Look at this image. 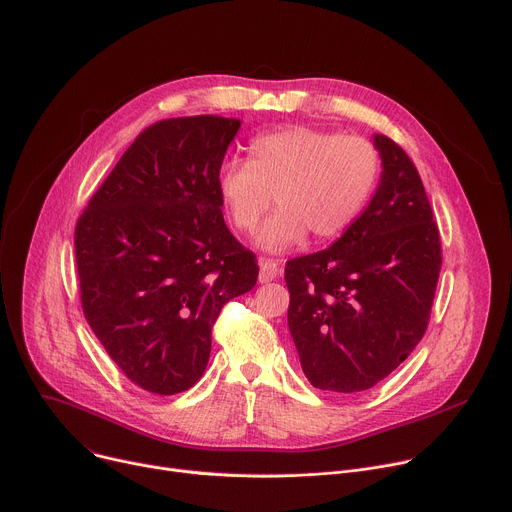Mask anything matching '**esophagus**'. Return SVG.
<instances>
[{
	"mask_svg": "<svg viewBox=\"0 0 512 512\" xmlns=\"http://www.w3.org/2000/svg\"><path fill=\"white\" fill-rule=\"evenodd\" d=\"M259 267H261V271H259V281L261 283H269V281H273L277 275H279V263L277 261H273V259H261L259 261Z\"/></svg>",
	"mask_w": 512,
	"mask_h": 512,
	"instance_id": "34e87169",
	"label": "esophagus"
}]
</instances>
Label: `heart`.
Returning a JSON list of instances; mask_svg holds the SVG:
<instances>
[{
  "instance_id": "b5f03b06",
  "label": "heart",
  "mask_w": 512,
  "mask_h": 512,
  "mask_svg": "<svg viewBox=\"0 0 512 512\" xmlns=\"http://www.w3.org/2000/svg\"><path fill=\"white\" fill-rule=\"evenodd\" d=\"M381 152L360 135L291 125L257 135L247 162L229 160L218 170V196L239 233H253L273 204L277 210L257 235V245L281 253L306 235L324 243L342 235L373 196Z\"/></svg>"
}]
</instances>
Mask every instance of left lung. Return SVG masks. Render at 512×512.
Returning a JSON list of instances; mask_svg holds the SVG:
<instances>
[{
  "label": "left lung",
  "mask_w": 512,
  "mask_h": 512,
  "mask_svg": "<svg viewBox=\"0 0 512 512\" xmlns=\"http://www.w3.org/2000/svg\"><path fill=\"white\" fill-rule=\"evenodd\" d=\"M383 174L364 212L328 249L289 259L287 324L322 391H367L427 330L442 269L437 223L411 158L375 135Z\"/></svg>",
  "instance_id": "8db88e82"
}]
</instances>
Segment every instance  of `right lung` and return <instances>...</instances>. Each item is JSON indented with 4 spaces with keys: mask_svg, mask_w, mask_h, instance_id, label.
<instances>
[{
    "mask_svg": "<svg viewBox=\"0 0 512 512\" xmlns=\"http://www.w3.org/2000/svg\"><path fill=\"white\" fill-rule=\"evenodd\" d=\"M239 127L196 115L143 129L77 221L85 318L123 375L156 395L196 385L218 314L257 283L216 186Z\"/></svg>",
    "mask_w": 512,
    "mask_h": 512,
    "instance_id": "obj_1",
    "label": "right lung"
}]
</instances>
